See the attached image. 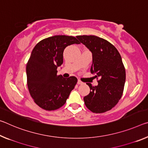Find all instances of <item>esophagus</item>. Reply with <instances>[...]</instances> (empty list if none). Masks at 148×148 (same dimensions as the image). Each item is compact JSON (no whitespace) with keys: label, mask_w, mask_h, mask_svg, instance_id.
<instances>
[{"label":"esophagus","mask_w":148,"mask_h":148,"mask_svg":"<svg viewBox=\"0 0 148 148\" xmlns=\"http://www.w3.org/2000/svg\"><path fill=\"white\" fill-rule=\"evenodd\" d=\"M78 84H83V82L82 81H80V80H78Z\"/></svg>","instance_id":"1"}]
</instances>
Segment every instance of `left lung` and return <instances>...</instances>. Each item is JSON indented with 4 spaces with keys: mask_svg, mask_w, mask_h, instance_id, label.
<instances>
[{
    "mask_svg": "<svg viewBox=\"0 0 148 148\" xmlns=\"http://www.w3.org/2000/svg\"><path fill=\"white\" fill-rule=\"evenodd\" d=\"M77 39L92 53L91 73L99 78L98 84L88 83L90 92L84 97L88 109L95 113L111 110L123 95L126 72L117 49L104 39L95 36H79Z\"/></svg>",
    "mask_w": 148,
    "mask_h": 148,
    "instance_id": "8db88e82",
    "label": "left lung"
}]
</instances>
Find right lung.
I'll return each mask as SVG.
<instances>
[{"mask_svg": "<svg viewBox=\"0 0 148 148\" xmlns=\"http://www.w3.org/2000/svg\"><path fill=\"white\" fill-rule=\"evenodd\" d=\"M76 37L55 36L44 39L33 49L26 65L27 87L36 103L47 111L59 109L66 101L78 79L57 75L67 46L79 44Z\"/></svg>", "mask_w": 148, "mask_h": 148, "instance_id": "1", "label": "right lung"}]
</instances>
